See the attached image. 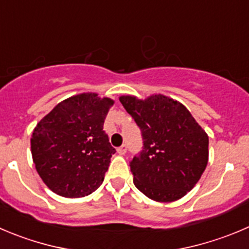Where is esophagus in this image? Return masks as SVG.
Instances as JSON below:
<instances>
[{"instance_id": "1", "label": "esophagus", "mask_w": 249, "mask_h": 249, "mask_svg": "<svg viewBox=\"0 0 249 249\" xmlns=\"http://www.w3.org/2000/svg\"><path fill=\"white\" fill-rule=\"evenodd\" d=\"M127 151V146L126 145H122L120 146V148H117V153L120 154V155H124Z\"/></svg>"}]
</instances>
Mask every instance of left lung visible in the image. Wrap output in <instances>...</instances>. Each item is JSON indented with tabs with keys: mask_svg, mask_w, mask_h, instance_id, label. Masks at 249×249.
<instances>
[{
	"mask_svg": "<svg viewBox=\"0 0 249 249\" xmlns=\"http://www.w3.org/2000/svg\"><path fill=\"white\" fill-rule=\"evenodd\" d=\"M143 136V150L131 161L134 186L155 202L181 199L202 177L209 137L186 106L162 94L120 96Z\"/></svg>",
	"mask_w": 249,
	"mask_h": 249,
	"instance_id": "1",
	"label": "left lung"
}]
</instances>
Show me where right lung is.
<instances>
[{
    "mask_svg": "<svg viewBox=\"0 0 249 249\" xmlns=\"http://www.w3.org/2000/svg\"><path fill=\"white\" fill-rule=\"evenodd\" d=\"M113 104L96 93H82L61 101L37 122L30 138L33 161L53 193L82 198L103 183L116 151L103 131Z\"/></svg>",
    "mask_w": 249,
    "mask_h": 249,
    "instance_id": "add662e5",
    "label": "right lung"
}]
</instances>
